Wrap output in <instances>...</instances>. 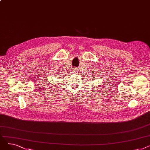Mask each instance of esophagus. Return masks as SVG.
<instances>
[{
	"instance_id": "1",
	"label": "esophagus",
	"mask_w": 150,
	"mask_h": 150,
	"mask_svg": "<svg viewBox=\"0 0 150 150\" xmlns=\"http://www.w3.org/2000/svg\"><path fill=\"white\" fill-rule=\"evenodd\" d=\"M78 72V70H77L76 69H75L74 70V72Z\"/></svg>"
}]
</instances>
